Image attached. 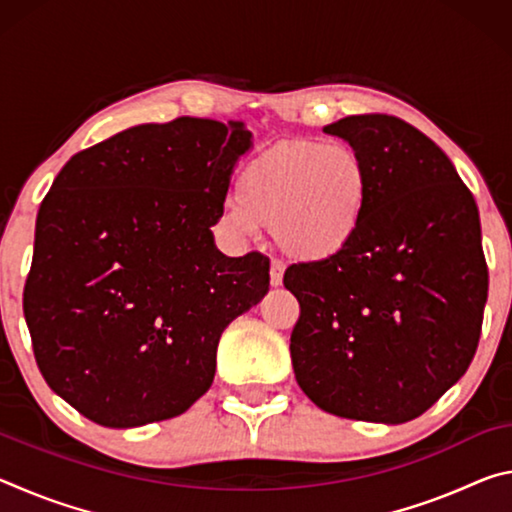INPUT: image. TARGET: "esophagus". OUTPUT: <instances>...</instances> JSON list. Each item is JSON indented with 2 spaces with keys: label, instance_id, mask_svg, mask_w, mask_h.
Segmentation results:
<instances>
[{
  "label": "esophagus",
  "instance_id": "1",
  "mask_svg": "<svg viewBox=\"0 0 512 512\" xmlns=\"http://www.w3.org/2000/svg\"><path fill=\"white\" fill-rule=\"evenodd\" d=\"M282 277H284V264L280 259H273L271 262V287H282Z\"/></svg>",
  "mask_w": 512,
  "mask_h": 512
}]
</instances>
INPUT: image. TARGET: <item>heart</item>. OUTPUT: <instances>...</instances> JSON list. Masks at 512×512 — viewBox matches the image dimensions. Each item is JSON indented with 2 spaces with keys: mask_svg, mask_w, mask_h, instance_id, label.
<instances>
[{
  "mask_svg": "<svg viewBox=\"0 0 512 512\" xmlns=\"http://www.w3.org/2000/svg\"><path fill=\"white\" fill-rule=\"evenodd\" d=\"M368 194V167L352 146L280 142L239 173L223 223L239 241L255 239L259 225H268L284 253L323 262L359 235Z\"/></svg>",
  "mask_w": 512,
  "mask_h": 512,
  "instance_id": "1",
  "label": "heart"
}]
</instances>
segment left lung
<instances>
[{
  "mask_svg": "<svg viewBox=\"0 0 512 512\" xmlns=\"http://www.w3.org/2000/svg\"><path fill=\"white\" fill-rule=\"evenodd\" d=\"M323 131L361 155L370 194L348 248L284 273L300 302L293 372L318 409L402 424L474 359L488 300L479 210L452 160L406 121L352 115Z\"/></svg>",
  "mask_w": 512,
  "mask_h": 512,
  "instance_id": "left-lung-1",
  "label": "left lung"
}]
</instances>
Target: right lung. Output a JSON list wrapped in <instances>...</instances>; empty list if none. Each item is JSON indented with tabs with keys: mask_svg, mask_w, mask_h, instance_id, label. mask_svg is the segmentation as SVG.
I'll list each match as a JSON object with an SVG mask.
<instances>
[{
	"mask_svg": "<svg viewBox=\"0 0 512 512\" xmlns=\"http://www.w3.org/2000/svg\"><path fill=\"white\" fill-rule=\"evenodd\" d=\"M253 146L244 121L178 117L76 153L36 219L24 287L33 354L85 418H176L214 381L216 345L268 293V259L225 257L212 225Z\"/></svg>",
	"mask_w": 512,
	"mask_h": 512,
	"instance_id": "obj_1",
	"label": "right lung"
}]
</instances>
